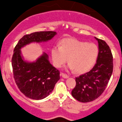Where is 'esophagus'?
Wrapping results in <instances>:
<instances>
[{"mask_svg":"<svg viewBox=\"0 0 122 122\" xmlns=\"http://www.w3.org/2000/svg\"><path fill=\"white\" fill-rule=\"evenodd\" d=\"M61 76H62L63 78H68V77H69V76H68V75H67V74H64V73H62V72L61 73Z\"/></svg>","mask_w":122,"mask_h":122,"instance_id":"obj_1","label":"esophagus"}]
</instances>
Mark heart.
Returning a JSON list of instances; mask_svg holds the SVG:
<instances>
[{
  "label": "heart",
  "mask_w": 122,
  "mask_h": 122,
  "mask_svg": "<svg viewBox=\"0 0 122 122\" xmlns=\"http://www.w3.org/2000/svg\"><path fill=\"white\" fill-rule=\"evenodd\" d=\"M99 55L97 45L77 39L66 38L61 42V46H54L51 56L55 67H61L69 61L68 68L75 70L78 73L88 71L95 63Z\"/></svg>",
  "instance_id": "b5f03b06"
}]
</instances>
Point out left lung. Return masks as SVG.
Masks as SVG:
<instances>
[{
	"label": "left lung",
	"instance_id": "left-lung-1",
	"mask_svg": "<svg viewBox=\"0 0 122 122\" xmlns=\"http://www.w3.org/2000/svg\"><path fill=\"white\" fill-rule=\"evenodd\" d=\"M99 55L97 63L89 72L75 78L76 86L71 94L77 101L90 102L97 99L104 92L113 71V57L105 41L97 38Z\"/></svg>",
	"mask_w": 122,
	"mask_h": 122
}]
</instances>
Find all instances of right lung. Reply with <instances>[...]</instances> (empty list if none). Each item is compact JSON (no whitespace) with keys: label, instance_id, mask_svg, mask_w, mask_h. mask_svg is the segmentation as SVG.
Segmentation results:
<instances>
[{"label":"right lung","instance_id":"1","mask_svg":"<svg viewBox=\"0 0 122 122\" xmlns=\"http://www.w3.org/2000/svg\"><path fill=\"white\" fill-rule=\"evenodd\" d=\"M55 31H40L23 36L14 50L12 58L13 75L17 86L27 98L41 100L46 98L60 79V72L48 61L44 52L34 62L24 60L20 49L32 42L41 43L51 40Z\"/></svg>","mask_w":122,"mask_h":122}]
</instances>
